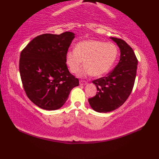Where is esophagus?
I'll list each match as a JSON object with an SVG mask.
<instances>
[{"label":"esophagus","instance_id":"esophagus-1","mask_svg":"<svg viewBox=\"0 0 159 159\" xmlns=\"http://www.w3.org/2000/svg\"><path fill=\"white\" fill-rule=\"evenodd\" d=\"M87 83V82H86L85 80H80L79 81V84L80 85H85Z\"/></svg>","mask_w":159,"mask_h":159}]
</instances>
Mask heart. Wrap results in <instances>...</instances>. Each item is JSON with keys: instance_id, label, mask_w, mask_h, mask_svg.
I'll use <instances>...</instances> for the list:
<instances>
[{"instance_id": "1", "label": "heart", "mask_w": 159, "mask_h": 159, "mask_svg": "<svg viewBox=\"0 0 159 159\" xmlns=\"http://www.w3.org/2000/svg\"><path fill=\"white\" fill-rule=\"evenodd\" d=\"M117 46L112 42H103L96 39H86L77 43L74 50L67 51L65 61L69 70L73 74L80 71V77L92 75L100 77L109 72L118 57Z\"/></svg>"}]
</instances>
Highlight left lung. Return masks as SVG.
Listing matches in <instances>:
<instances>
[{"label": "left lung", "instance_id": "obj_1", "mask_svg": "<svg viewBox=\"0 0 159 159\" xmlns=\"http://www.w3.org/2000/svg\"><path fill=\"white\" fill-rule=\"evenodd\" d=\"M120 49V59L106 76L92 81L97 87L96 96L88 99L92 109L99 113L116 110L126 102L133 89L138 60L133 48L123 39L111 38Z\"/></svg>", "mask_w": 159, "mask_h": 159}]
</instances>
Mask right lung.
Instances as JSON below:
<instances>
[{"label": "right lung", "mask_w": 159, "mask_h": 159, "mask_svg": "<svg viewBox=\"0 0 159 159\" xmlns=\"http://www.w3.org/2000/svg\"><path fill=\"white\" fill-rule=\"evenodd\" d=\"M74 38L72 32L42 34L33 39L20 53L19 70L23 88L31 102L41 109H59L70 91L79 85L65 61Z\"/></svg>", "instance_id": "right-lung-1"}]
</instances>
